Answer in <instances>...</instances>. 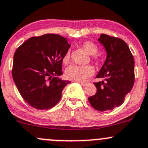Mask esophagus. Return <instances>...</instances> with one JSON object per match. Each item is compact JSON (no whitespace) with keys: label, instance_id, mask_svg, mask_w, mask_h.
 Segmentation results:
<instances>
[{"label":"esophagus","instance_id":"obj_1","mask_svg":"<svg viewBox=\"0 0 148 148\" xmlns=\"http://www.w3.org/2000/svg\"><path fill=\"white\" fill-rule=\"evenodd\" d=\"M79 84H81L82 86H86V85L88 84V83H86V82H79Z\"/></svg>","mask_w":148,"mask_h":148}]
</instances>
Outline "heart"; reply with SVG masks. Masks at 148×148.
I'll return each mask as SVG.
<instances>
[{
    "label": "heart",
    "instance_id": "heart-1",
    "mask_svg": "<svg viewBox=\"0 0 148 148\" xmlns=\"http://www.w3.org/2000/svg\"><path fill=\"white\" fill-rule=\"evenodd\" d=\"M82 47L90 55H95L97 53L98 48L93 42L86 41L83 43ZM64 63L68 64L69 62V53H66L63 58ZM94 70L92 66H79L73 64L67 67L65 70L66 78L75 82H84L87 78L93 74Z\"/></svg>",
    "mask_w": 148,
    "mask_h": 148
}]
</instances>
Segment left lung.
<instances>
[{"label": "left lung", "mask_w": 148, "mask_h": 148, "mask_svg": "<svg viewBox=\"0 0 148 148\" xmlns=\"http://www.w3.org/2000/svg\"><path fill=\"white\" fill-rule=\"evenodd\" d=\"M98 41L107 52L105 61L96 76L103 81L95 83L97 93L88 99L95 110L104 112L120 106L130 92L135 82V62L123 40L103 34Z\"/></svg>", "instance_id": "8db88e82"}]
</instances>
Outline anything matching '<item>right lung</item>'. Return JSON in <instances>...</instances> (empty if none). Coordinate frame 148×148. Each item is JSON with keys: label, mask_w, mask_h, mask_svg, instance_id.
Wrapping results in <instances>:
<instances>
[{"label": "right lung", "mask_w": 148, "mask_h": 148, "mask_svg": "<svg viewBox=\"0 0 148 148\" xmlns=\"http://www.w3.org/2000/svg\"><path fill=\"white\" fill-rule=\"evenodd\" d=\"M68 38L47 34L31 37L16 49L13 56V81L31 107L49 110L62 98L70 81L62 80V62L71 44Z\"/></svg>", "instance_id": "add662e5"}]
</instances>
